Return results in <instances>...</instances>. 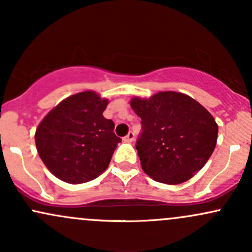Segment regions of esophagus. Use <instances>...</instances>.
Segmentation results:
<instances>
[{
	"label": "esophagus",
	"instance_id": "34e87169",
	"mask_svg": "<svg viewBox=\"0 0 252 252\" xmlns=\"http://www.w3.org/2000/svg\"><path fill=\"white\" fill-rule=\"evenodd\" d=\"M134 138H135V134L132 131H130L129 134L123 138V140L126 141V142H129L130 143V142H132V141H134Z\"/></svg>",
	"mask_w": 252,
	"mask_h": 252
}]
</instances>
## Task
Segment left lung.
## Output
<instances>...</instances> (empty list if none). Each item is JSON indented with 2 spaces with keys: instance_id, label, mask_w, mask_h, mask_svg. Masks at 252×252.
I'll return each instance as SVG.
<instances>
[{
  "instance_id": "1",
  "label": "left lung",
  "mask_w": 252,
  "mask_h": 252,
  "mask_svg": "<svg viewBox=\"0 0 252 252\" xmlns=\"http://www.w3.org/2000/svg\"><path fill=\"white\" fill-rule=\"evenodd\" d=\"M130 105L142 120L136 149L146 174L178 185L205 166L216 148L218 126L200 103L180 92L164 91L149 99L134 97Z\"/></svg>"
}]
</instances>
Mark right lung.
<instances>
[{"label":"right lung","instance_id":"1","mask_svg":"<svg viewBox=\"0 0 252 252\" xmlns=\"http://www.w3.org/2000/svg\"><path fill=\"white\" fill-rule=\"evenodd\" d=\"M109 100L94 91L72 94L52 109L35 131L40 158L67 184H84L108 168L121 138L103 116Z\"/></svg>","mask_w":252,"mask_h":252}]
</instances>
